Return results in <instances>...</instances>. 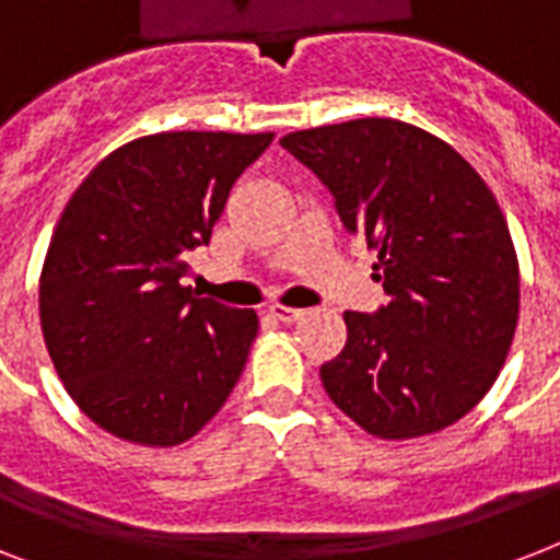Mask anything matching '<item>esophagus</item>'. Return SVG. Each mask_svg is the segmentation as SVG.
Wrapping results in <instances>:
<instances>
[{
    "instance_id": "obj_1",
    "label": "esophagus",
    "mask_w": 560,
    "mask_h": 560,
    "mask_svg": "<svg viewBox=\"0 0 560 560\" xmlns=\"http://www.w3.org/2000/svg\"><path fill=\"white\" fill-rule=\"evenodd\" d=\"M270 316H276L279 323H296L305 316V311H296V307H288V305H270Z\"/></svg>"
}]
</instances>
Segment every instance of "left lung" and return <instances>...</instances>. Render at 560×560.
Returning <instances> with one entry per match:
<instances>
[{
	"instance_id": "8db88e82",
	"label": "left lung",
	"mask_w": 560,
	"mask_h": 560,
	"mask_svg": "<svg viewBox=\"0 0 560 560\" xmlns=\"http://www.w3.org/2000/svg\"><path fill=\"white\" fill-rule=\"evenodd\" d=\"M281 148L331 188L389 296L374 316L342 314L346 349L319 369L328 398L386 442L456 424L500 377L521 314L517 253L486 179L398 118L296 130Z\"/></svg>"
}]
</instances>
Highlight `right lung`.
Listing matches in <instances>:
<instances>
[{
    "mask_svg": "<svg viewBox=\"0 0 560 560\" xmlns=\"http://www.w3.org/2000/svg\"><path fill=\"white\" fill-rule=\"evenodd\" d=\"M270 142L142 136L104 156L66 202L39 272V328L69 398L109 435L177 447L235 389L258 314L197 299L183 276Z\"/></svg>",
    "mask_w": 560,
    "mask_h": 560,
    "instance_id": "add662e5",
    "label": "right lung"
}]
</instances>
